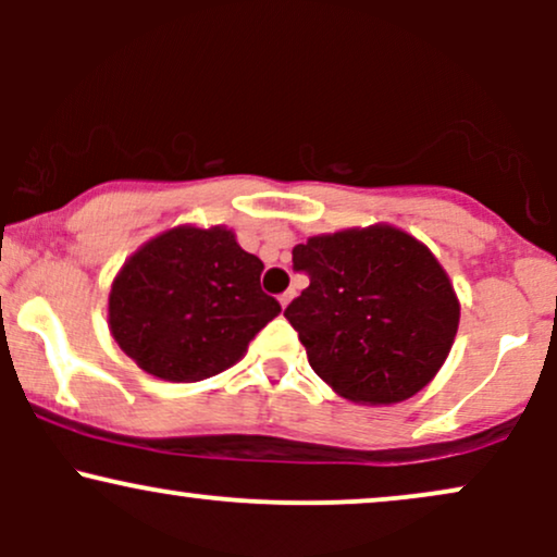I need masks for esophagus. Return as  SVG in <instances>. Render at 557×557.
Masks as SVG:
<instances>
[{
	"mask_svg": "<svg viewBox=\"0 0 557 557\" xmlns=\"http://www.w3.org/2000/svg\"><path fill=\"white\" fill-rule=\"evenodd\" d=\"M293 296H296V293H293V290H287V293H283V296H280V306H283V309H287V304H290V300H293Z\"/></svg>",
	"mask_w": 557,
	"mask_h": 557,
	"instance_id": "1",
	"label": "esophagus"
}]
</instances>
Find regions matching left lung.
<instances>
[{
	"instance_id": "1",
	"label": "left lung",
	"mask_w": 557,
	"mask_h": 557,
	"mask_svg": "<svg viewBox=\"0 0 557 557\" xmlns=\"http://www.w3.org/2000/svg\"><path fill=\"white\" fill-rule=\"evenodd\" d=\"M309 287L285 309L311 369L343 398L417 395L456 341L461 304L440 261L393 225L314 235L293 248Z\"/></svg>"
}]
</instances>
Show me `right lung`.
<instances>
[{"instance_id":"1","label":"right lung","mask_w":557,"mask_h":557,"mask_svg":"<svg viewBox=\"0 0 557 557\" xmlns=\"http://www.w3.org/2000/svg\"><path fill=\"white\" fill-rule=\"evenodd\" d=\"M264 264L227 227L181 225L125 261L110 290V332L144 372L198 382L243 359L280 314L261 290Z\"/></svg>"}]
</instances>
